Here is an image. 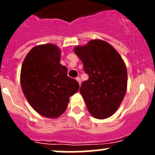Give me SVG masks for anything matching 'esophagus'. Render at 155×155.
I'll return each instance as SVG.
<instances>
[{"instance_id": "34e87169", "label": "esophagus", "mask_w": 155, "mask_h": 155, "mask_svg": "<svg viewBox=\"0 0 155 155\" xmlns=\"http://www.w3.org/2000/svg\"><path fill=\"white\" fill-rule=\"evenodd\" d=\"M76 81H77V82H79V85H81V79H80V78L77 77V78H76Z\"/></svg>"}]
</instances>
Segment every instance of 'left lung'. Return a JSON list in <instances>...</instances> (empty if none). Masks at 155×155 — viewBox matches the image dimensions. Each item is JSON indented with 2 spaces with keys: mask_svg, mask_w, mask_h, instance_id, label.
Segmentation results:
<instances>
[{
  "mask_svg": "<svg viewBox=\"0 0 155 155\" xmlns=\"http://www.w3.org/2000/svg\"><path fill=\"white\" fill-rule=\"evenodd\" d=\"M74 52L88 75V79L82 82L79 90L87 110L98 119L109 118L116 112L125 95V64L115 48L101 40L76 46Z\"/></svg>",
  "mask_w": 155,
  "mask_h": 155,
  "instance_id": "8db88e82",
  "label": "left lung"
}]
</instances>
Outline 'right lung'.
<instances>
[{
  "instance_id": "1",
  "label": "right lung",
  "mask_w": 155,
  "mask_h": 155,
  "mask_svg": "<svg viewBox=\"0 0 155 155\" xmlns=\"http://www.w3.org/2000/svg\"><path fill=\"white\" fill-rule=\"evenodd\" d=\"M61 51L53 44L35 46L29 51L21 70V86L30 105L47 118L60 116L69 98L79 91L77 81L68 76L60 64Z\"/></svg>"
}]
</instances>
